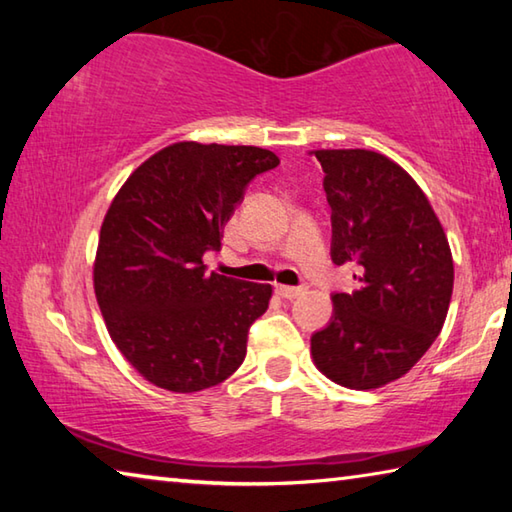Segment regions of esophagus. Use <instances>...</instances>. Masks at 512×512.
I'll return each mask as SVG.
<instances>
[{"label": "esophagus", "mask_w": 512, "mask_h": 512, "mask_svg": "<svg viewBox=\"0 0 512 512\" xmlns=\"http://www.w3.org/2000/svg\"><path fill=\"white\" fill-rule=\"evenodd\" d=\"M305 291H307L305 287H287V284H280V287H277V293H280V296L287 298V300L298 298V296H302V293H305Z\"/></svg>", "instance_id": "34e87169"}]
</instances>
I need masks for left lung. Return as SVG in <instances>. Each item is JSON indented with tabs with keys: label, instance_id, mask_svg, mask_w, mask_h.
I'll return each mask as SVG.
<instances>
[{
	"label": "left lung",
	"instance_id": "1",
	"mask_svg": "<svg viewBox=\"0 0 512 512\" xmlns=\"http://www.w3.org/2000/svg\"><path fill=\"white\" fill-rule=\"evenodd\" d=\"M332 207V262L357 289L334 293V314L311 334L327 379L370 391L400 379L443 329L454 262L443 225L400 164L366 149L314 153Z\"/></svg>",
	"mask_w": 512,
	"mask_h": 512
}]
</instances>
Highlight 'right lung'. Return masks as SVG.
<instances>
[{
    "label": "right lung",
    "instance_id": "right-lung-1",
    "mask_svg": "<svg viewBox=\"0 0 512 512\" xmlns=\"http://www.w3.org/2000/svg\"><path fill=\"white\" fill-rule=\"evenodd\" d=\"M277 155L257 146L178 142L140 164L103 219L94 293L110 339L151 384L196 393L246 359L271 284L207 273L225 223Z\"/></svg>",
    "mask_w": 512,
    "mask_h": 512
}]
</instances>
